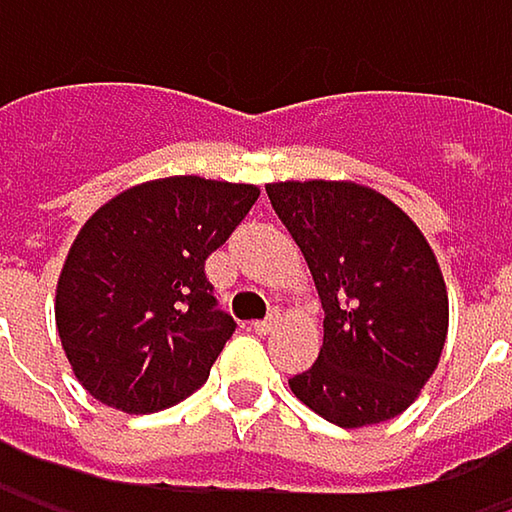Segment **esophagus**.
<instances>
[{"label":"esophagus","mask_w":512,"mask_h":512,"mask_svg":"<svg viewBox=\"0 0 512 512\" xmlns=\"http://www.w3.org/2000/svg\"><path fill=\"white\" fill-rule=\"evenodd\" d=\"M275 326H278V311H272L266 320H257V323H252V329H255L257 335H269Z\"/></svg>","instance_id":"esophagus-1"}]
</instances>
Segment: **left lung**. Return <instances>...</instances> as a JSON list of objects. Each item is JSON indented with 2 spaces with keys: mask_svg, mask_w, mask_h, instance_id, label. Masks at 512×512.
Segmentation results:
<instances>
[{
  "mask_svg": "<svg viewBox=\"0 0 512 512\" xmlns=\"http://www.w3.org/2000/svg\"><path fill=\"white\" fill-rule=\"evenodd\" d=\"M302 249L326 320L317 361L290 391L338 427L409 409L448 338V290L421 228L385 195L350 180L266 183Z\"/></svg>",
  "mask_w": 512,
  "mask_h": 512,
  "instance_id": "1",
  "label": "left lung"
}]
</instances>
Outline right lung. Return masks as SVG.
<instances>
[{"label":"right lung","mask_w":512,"mask_h":512,"mask_svg":"<svg viewBox=\"0 0 512 512\" xmlns=\"http://www.w3.org/2000/svg\"><path fill=\"white\" fill-rule=\"evenodd\" d=\"M252 183L195 174L139 183L76 234L55 287V326L82 388L148 415L210 376L237 323L216 308L204 260L252 210Z\"/></svg>","instance_id":"1"}]
</instances>
